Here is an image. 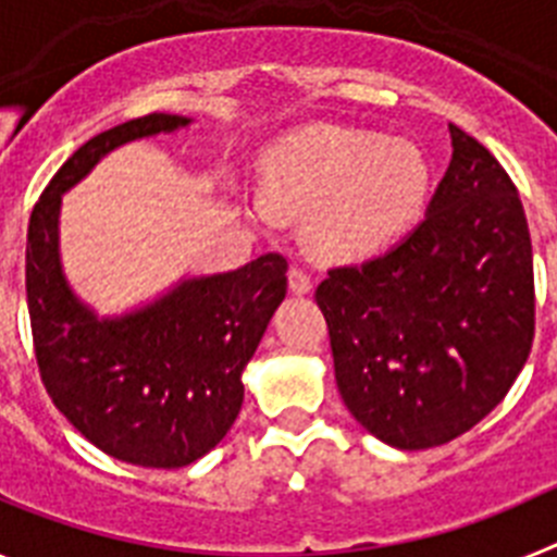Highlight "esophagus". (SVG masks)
<instances>
[{
	"mask_svg": "<svg viewBox=\"0 0 557 557\" xmlns=\"http://www.w3.org/2000/svg\"><path fill=\"white\" fill-rule=\"evenodd\" d=\"M289 289H293L295 295H307L309 289H312V278L307 275V270L301 268L289 270Z\"/></svg>",
	"mask_w": 557,
	"mask_h": 557,
	"instance_id": "obj_1",
	"label": "esophagus"
}]
</instances>
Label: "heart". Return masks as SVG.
<instances>
[{"label":"heart","instance_id":"obj_1","mask_svg":"<svg viewBox=\"0 0 557 557\" xmlns=\"http://www.w3.org/2000/svg\"><path fill=\"white\" fill-rule=\"evenodd\" d=\"M430 189L424 152L357 127H318L270 156L264 195L275 214H312V243L332 256L379 248L418 214ZM256 214L268 218L262 203Z\"/></svg>","mask_w":557,"mask_h":557}]
</instances>
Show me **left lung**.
Masks as SVG:
<instances>
[{"mask_svg": "<svg viewBox=\"0 0 557 557\" xmlns=\"http://www.w3.org/2000/svg\"><path fill=\"white\" fill-rule=\"evenodd\" d=\"M451 161L426 218L314 289L339 396L379 441L432 449L480 424L533 348V245L519 191L474 136L449 125Z\"/></svg>", "mask_w": 557, "mask_h": 557, "instance_id": "1", "label": "left lung"}]
</instances>
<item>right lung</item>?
<instances>
[{
    "mask_svg": "<svg viewBox=\"0 0 557 557\" xmlns=\"http://www.w3.org/2000/svg\"><path fill=\"white\" fill-rule=\"evenodd\" d=\"M186 125L178 113H147L97 133L49 181L27 228V309L44 387L86 441L145 469H181L223 441L243 407L245 366L287 295L282 253L186 278L122 318H97L66 284L63 191L113 147Z\"/></svg>",
    "mask_w": 557,
    "mask_h": 557,
    "instance_id": "right-lung-1",
    "label": "right lung"
}]
</instances>
